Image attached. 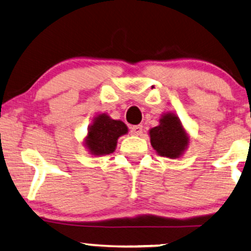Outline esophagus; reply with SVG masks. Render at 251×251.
Returning <instances> with one entry per match:
<instances>
[{"label": "esophagus", "instance_id": "1", "mask_svg": "<svg viewBox=\"0 0 251 251\" xmlns=\"http://www.w3.org/2000/svg\"><path fill=\"white\" fill-rule=\"evenodd\" d=\"M142 129H144L142 128V125H134L129 127V131H131L132 134L134 135H140L142 133Z\"/></svg>", "mask_w": 251, "mask_h": 251}]
</instances>
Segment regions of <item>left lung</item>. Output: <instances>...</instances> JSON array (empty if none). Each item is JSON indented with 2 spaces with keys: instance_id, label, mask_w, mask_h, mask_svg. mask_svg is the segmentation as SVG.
I'll return each mask as SVG.
<instances>
[{
  "instance_id": "1",
  "label": "left lung",
  "mask_w": 251,
  "mask_h": 251,
  "mask_svg": "<svg viewBox=\"0 0 251 251\" xmlns=\"http://www.w3.org/2000/svg\"><path fill=\"white\" fill-rule=\"evenodd\" d=\"M151 144L161 156L179 157L189 144V138L184 131L178 117L166 113L160 119V125L149 131Z\"/></svg>"
}]
</instances>
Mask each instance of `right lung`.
Listing matches in <instances>:
<instances>
[{
    "label": "right lung",
    "mask_w": 251,
    "mask_h": 251,
    "mask_svg": "<svg viewBox=\"0 0 251 251\" xmlns=\"http://www.w3.org/2000/svg\"><path fill=\"white\" fill-rule=\"evenodd\" d=\"M126 133L127 126L123 122L111 119L106 115H100L95 118L93 125L89 127L85 146L94 155L113 153L118 138Z\"/></svg>",
    "instance_id": "add662e5"
}]
</instances>
